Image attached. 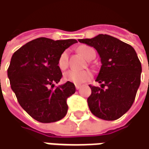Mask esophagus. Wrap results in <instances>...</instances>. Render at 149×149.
<instances>
[{
    "instance_id": "1",
    "label": "esophagus",
    "mask_w": 149,
    "mask_h": 149,
    "mask_svg": "<svg viewBox=\"0 0 149 149\" xmlns=\"http://www.w3.org/2000/svg\"><path fill=\"white\" fill-rule=\"evenodd\" d=\"M75 86H76V89H77V90H79V89L81 88V86H79V85H76Z\"/></svg>"
}]
</instances>
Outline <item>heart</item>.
Returning a JSON list of instances; mask_svg holds the SVG:
<instances>
[{"mask_svg":"<svg viewBox=\"0 0 149 149\" xmlns=\"http://www.w3.org/2000/svg\"><path fill=\"white\" fill-rule=\"evenodd\" d=\"M93 49L88 46H81L79 48V52L86 58H89L90 54ZM58 66L61 70H65L68 66V50H64L61 53L58 60ZM92 77V73L90 71L69 70L63 75V79L66 81L80 85L86 82Z\"/></svg>","mask_w":149,"mask_h":149,"instance_id":"b5f03b06","label":"heart"}]
</instances>
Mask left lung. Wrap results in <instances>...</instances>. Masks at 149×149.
I'll use <instances>...</instances> for the list:
<instances>
[{
	"instance_id": "obj_1",
	"label": "left lung",
	"mask_w": 149,
	"mask_h": 149,
	"mask_svg": "<svg viewBox=\"0 0 149 149\" xmlns=\"http://www.w3.org/2000/svg\"><path fill=\"white\" fill-rule=\"evenodd\" d=\"M78 40L94 47L102 63L95 80L101 87L90 85V110L100 119L117 120L130 109L140 85L142 67L137 54L131 45L106 34Z\"/></svg>"
}]
</instances>
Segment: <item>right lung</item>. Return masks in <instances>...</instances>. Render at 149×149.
Here are the masks:
<instances>
[{
	"label": "right lung",
	"instance_id": "obj_1",
	"mask_svg": "<svg viewBox=\"0 0 149 149\" xmlns=\"http://www.w3.org/2000/svg\"><path fill=\"white\" fill-rule=\"evenodd\" d=\"M77 42L75 39L40 37L12 55L7 70L11 89L20 106L37 121L54 122L67 114V99L74 94L76 87L67 81L54 88L63 76L58 60L63 51Z\"/></svg>",
	"mask_w": 149,
	"mask_h": 149
}]
</instances>
